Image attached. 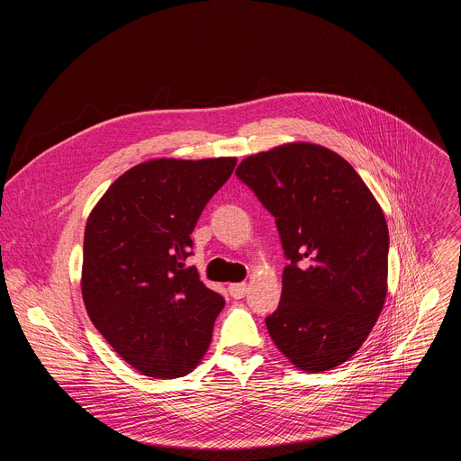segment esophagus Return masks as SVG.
I'll return each instance as SVG.
<instances>
[{
  "instance_id": "1",
  "label": "esophagus",
  "mask_w": 461,
  "mask_h": 461,
  "mask_svg": "<svg viewBox=\"0 0 461 461\" xmlns=\"http://www.w3.org/2000/svg\"><path fill=\"white\" fill-rule=\"evenodd\" d=\"M246 292H248V286H246V283L230 285V295H231L233 299H242V297L246 295Z\"/></svg>"
}]
</instances>
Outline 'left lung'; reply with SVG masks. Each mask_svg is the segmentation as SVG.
<instances>
[{
  "label": "left lung",
  "mask_w": 461,
  "mask_h": 461,
  "mask_svg": "<svg viewBox=\"0 0 461 461\" xmlns=\"http://www.w3.org/2000/svg\"><path fill=\"white\" fill-rule=\"evenodd\" d=\"M235 175L274 217L290 265L272 341L304 372L332 370L365 343L383 310L388 228L375 196L332 149L290 142L246 157Z\"/></svg>",
  "instance_id": "1"
}]
</instances>
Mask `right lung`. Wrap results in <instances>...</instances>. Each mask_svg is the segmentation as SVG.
Instances as JSON below:
<instances>
[{
  "mask_svg": "<svg viewBox=\"0 0 461 461\" xmlns=\"http://www.w3.org/2000/svg\"><path fill=\"white\" fill-rule=\"evenodd\" d=\"M235 157L153 158L120 175L89 213L82 297L91 322L142 375L173 379L201 363L224 299L185 268L194 230Z\"/></svg>",
  "mask_w": 461,
  "mask_h": 461,
  "instance_id": "1",
  "label": "right lung"
}]
</instances>
